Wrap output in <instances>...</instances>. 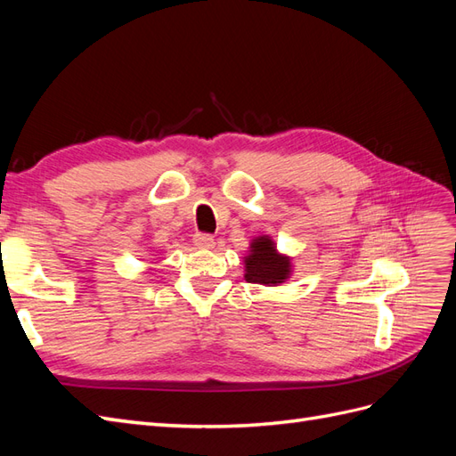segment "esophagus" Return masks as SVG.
Instances as JSON below:
<instances>
[{
	"mask_svg": "<svg viewBox=\"0 0 456 456\" xmlns=\"http://www.w3.org/2000/svg\"><path fill=\"white\" fill-rule=\"evenodd\" d=\"M194 243L198 247H201V249H211V247L215 245V238L211 236V233H196Z\"/></svg>",
	"mask_w": 456,
	"mask_h": 456,
	"instance_id": "obj_1",
	"label": "esophagus"
}]
</instances>
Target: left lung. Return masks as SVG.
<instances>
[{"instance_id":"1","label":"left lung","mask_w":456,"mask_h":456,"mask_svg":"<svg viewBox=\"0 0 456 456\" xmlns=\"http://www.w3.org/2000/svg\"><path fill=\"white\" fill-rule=\"evenodd\" d=\"M291 275V258L275 251L268 236L253 240L251 251L245 256V280L260 285H280Z\"/></svg>"}]
</instances>
